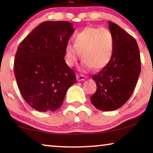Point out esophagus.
I'll return each mask as SVG.
<instances>
[{
    "mask_svg": "<svg viewBox=\"0 0 153 153\" xmlns=\"http://www.w3.org/2000/svg\"><path fill=\"white\" fill-rule=\"evenodd\" d=\"M76 77H77V79L78 81H83V80H85L86 78V77L84 76V75H77Z\"/></svg>",
    "mask_w": 153,
    "mask_h": 153,
    "instance_id": "34e87169",
    "label": "esophagus"
}]
</instances>
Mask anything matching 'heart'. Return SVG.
<instances>
[{
	"label": "heart",
	"instance_id": "obj_1",
	"mask_svg": "<svg viewBox=\"0 0 153 153\" xmlns=\"http://www.w3.org/2000/svg\"><path fill=\"white\" fill-rule=\"evenodd\" d=\"M74 42V45L68 44L65 48V59L68 66L76 65L80 54L84 69H100L112 58L114 40L111 32L106 27H85L76 34Z\"/></svg>",
	"mask_w": 153,
	"mask_h": 153
}]
</instances>
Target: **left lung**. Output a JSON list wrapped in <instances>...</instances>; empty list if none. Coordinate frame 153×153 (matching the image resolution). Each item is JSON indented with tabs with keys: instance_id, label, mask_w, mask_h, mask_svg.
Segmentation results:
<instances>
[{
	"instance_id": "obj_1",
	"label": "left lung",
	"mask_w": 153,
	"mask_h": 153,
	"mask_svg": "<svg viewBox=\"0 0 153 153\" xmlns=\"http://www.w3.org/2000/svg\"><path fill=\"white\" fill-rule=\"evenodd\" d=\"M114 40L111 61L92 76L97 89L90 100L99 110L113 111L130 98L141 72V59L135 39L116 23L109 21Z\"/></svg>"
}]
</instances>
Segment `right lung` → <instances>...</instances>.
Returning <instances> with one entry per match:
<instances>
[{
  "label": "right lung",
  "instance_id": "right-lung-1",
  "mask_svg": "<svg viewBox=\"0 0 153 153\" xmlns=\"http://www.w3.org/2000/svg\"><path fill=\"white\" fill-rule=\"evenodd\" d=\"M74 33L68 21H44L18 47L14 64L17 85L25 102L36 110H57L76 83V74L64 60Z\"/></svg>",
  "mask_w": 153,
  "mask_h": 153
}]
</instances>
